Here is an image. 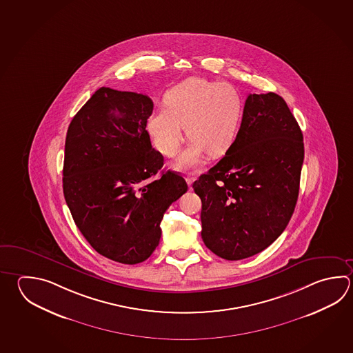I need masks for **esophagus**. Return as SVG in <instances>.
Listing matches in <instances>:
<instances>
[{
	"instance_id": "esophagus-1",
	"label": "esophagus",
	"mask_w": 353,
	"mask_h": 353,
	"mask_svg": "<svg viewBox=\"0 0 353 353\" xmlns=\"http://www.w3.org/2000/svg\"><path fill=\"white\" fill-rule=\"evenodd\" d=\"M186 181H187V185H188V186H191V185H192L193 182H194V181H196V176H194V174H193V173H188V176H187Z\"/></svg>"
}]
</instances>
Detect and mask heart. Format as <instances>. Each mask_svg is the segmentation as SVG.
Wrapping results in <instances>:
<instances>
[{"mask_svg": "<svg viewBox=\"0 0 353 353\" xmlns=\"http://www.w3.org/2000/svg\"><path fill=\"white\" fill-rule=\"evenodd\" d=\"M165 105L148 119V132L154 146L167 157L180 151L186 128L190 145L174 166L182 171L194 168L205 153L226 152L237 136L243 103L239 91L226 82L190 77L172 87Z\"/></svg>", "mask_w": 353, "mask_h": 353, "instance_id": "b5f03b06", "label": "heart"}]
</instances>
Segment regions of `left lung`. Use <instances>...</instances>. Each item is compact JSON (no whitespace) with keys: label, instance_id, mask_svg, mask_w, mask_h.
Instances as JSON below:
<instances>
[{"label":"left lung","instance_id":"left-lung-1","mask_svg":"<svg viewBox=\"0 0 353 353\" xmlns=\"http://www.w3.org/2000/svg\"><path fill=\"white\" fill-rule=\"evenodd\" d=\"M303 157V134L285 100L248 94L236 140L193 182L207 248L239 261L277 240L297 203Z\"/></svg>","mask_w":353,"mask_h":353}]
</instances>
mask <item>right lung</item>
I'll return each instance as SVG.
<instances>
[{
	"instance_id": "obj_1",
	"label": "right lung",
	"mask_w": 353,
	"mask_h": 353,
	"mask_svg": "<svg viewBox=\"0 0 353 353\" xmlns=\"http://www.w3.org/2000/svg\"><path fill=\"white\" fill-rule=\"evenodd\" d=\"M153 102L142 93L101 87L67 130L63 194L76 226L94 251L136 265L159 246L161 221L187 191L151 145Z\"/></svg>"
}]
</instances>
